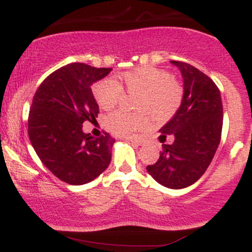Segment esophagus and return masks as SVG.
<instances>
[{
  "mask_svg": "<svg viewBox=\"0 0 252 252\" xmlns=\"http://www.w3.org/2000/svg\"><path fill=\"white\" fill-rule=\"evenodd\" d=\"M126 140L128 141H130V142H132V143H135V144H137V146H141V144L143 143V140L142 138H136V137H130V138H126Z\"/></svg>",
  "mask_w": 252,
  "mask_h": 252,
  "instance_id": "esophagus-1",
  "label": "esophagus"
}]
</instances>
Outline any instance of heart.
I'll use <instances>...</instances> for the list:
<instances>
[{
	"label": "heart",
	"instance_id": "obj_1",
	"mask_svg": "<svg viewBox=\"0 0 252 252\" xmlns=\"http://www.w3.org/2000/svg\"><path fill=\"white\" fill-rule=\"evenodd\" d=\"M122 84L114 78H103L92 85V94L99 108L111 110L123 96V89L136 94L135 109L138 112L128 114L115 111L105 117V126L120 136H130L146 128L148 115L156 121L173 117L184 102V88L169 72L154 67L141 66L121 74Z\"/></svg>",
	"mask_w": 252,
	"mask_h": 252
}]
</instances>
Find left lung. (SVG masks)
I'll use <instances>...</instances> for the list:
<instances>
[{
    "label": "left lung",
    "mask_w": 252,
    "mask_h": 252,
    "mask_svg": "<svg viewBox=\"0 0 252 252\" xmlns=\"http://www.w3.org/2000/svg\"><path fill=\"white\" fill-rule=\"evenodd\" d=\"M184 77V102L160 129L158 160L147 170L160 185L185 189L206 172L218 148L222 129L220 91L209 76L187 63L173 60ZM170 135L173 142L164 144Z\"/></svg>",
    "instance_id": "obj_1"
}]
</instances>
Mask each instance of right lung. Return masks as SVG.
Masks as SVG:
<instances>
[{"label": "right lung", "instance_id": "1", "mask_svg": "<svg viewBox=\"0 0 252 252\" xmlns=\"http://www.w3.org/2000/svg\"><path fill=\"white\" fill-rule=\"evenodd\" d=\"M112 68L72 63L58 68L37 88L28 115V135L41 162L70 185L94 180L108 168L115 138L84 134L83 123L96 120L99 108L91 85Z\"/></svg>", "mask_w": 252, "mask_h": 252}]
</instances>
